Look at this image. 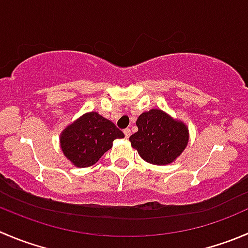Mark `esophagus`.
<instances>
[{"label": "esophagus", "mask_w": 248, "mask_h": 248, "mask_svg": "<svg viewBox=\"0 0 248 248\" xmlns=\"http://www.w3.org/2000/svg\"><path fill=\"white\" fill-rule=\"evenodd\" d=\"M124 137H126V138H129V136H131V129L129 128L124 129Z\"/></svg>", "instance_id": "34e87169"}]
</instances>
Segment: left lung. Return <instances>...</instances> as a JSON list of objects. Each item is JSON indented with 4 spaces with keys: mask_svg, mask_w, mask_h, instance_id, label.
<instances>
[{
    "mask_svg": "<svg viewBox=\"0 0 248 248\" xmlns=\"http://www.w3.org/2000/svg\"><path fill=\"white\" fill-rule=\"evenodd\" d=\"M136 124L138 132L129 137V141L146 162L158 166L172 163L188 145V127L162 110L143 112Z\"/></svg>",
    "mask_w": 248,
    "mask_h": 248,
    "instance_id": "obj_1",
    "label": "left lung"
}]
</instances>
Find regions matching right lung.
I'll return each mask as SVG.
<instances>
[{
	"instance_id": "obj_1",
	"label": "right lung",
	"mask_w": 248,
	"mask_h": 248,
	"mask_svg": "<svg viewBox=\"0 0 248 248\" xmlns=\"http://www.w3.org/2000/svg\"><path fill=\"white\" fill-rule=\"evenodd\" d=\"M124 134L98 112H87L69 124L60 134L64 155L76 167H90L111 149L115 139Z\"/></svg>"
}]
</instances>
